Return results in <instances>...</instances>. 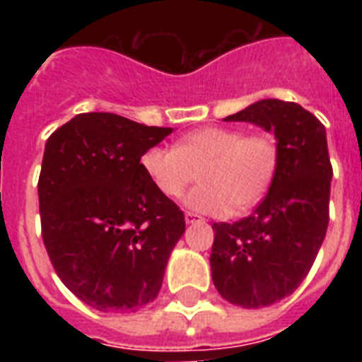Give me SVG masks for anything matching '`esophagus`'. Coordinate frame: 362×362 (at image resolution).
Returning a JSON list of instances; mask_svg holds the SVG:
<instances>
[{
  "mask_svg": "<svg viewBox=\"0 0 362 362\" xmlns=\"http://www.w3.org/2000/svg\"><path fill=\"white\" fill-rule=\"evenodd\" d=\"M197 221H204L199 214H193V212H186V223H197Z\"/></svg>",
  "mask_w": 362,
  "mask_h": 362,
  "instance_id": "obj_1",
  "label": "esophagus"
}]
</instances>
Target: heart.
Returning a JSON list of instances; mask_svg holds the SVG:
<instances>
[{
    "instance_id": "obj_1",
    "label": "heart",
    "mask_w": 362,
    "mask_h": 362,
    "mask_svg": "<svg viewBox=\"0 0 362 362\" xmlns=\"http://www.w3.org/2000/svg\"><path fill=\"white\" fill-rule=\"evenodd\" d=\"M148 180L161 195L178 199L199 173L201 186L186 199L201 214H242L261 203L278 170V144L267 133L244 135L233 127H201L175 148L153 146L142 153Z\"/></svg>"
}]
</instances>
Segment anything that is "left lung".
<instances>
[{"label": "left lung", "instance_id": "left-lung-1", "mask_svg": "<svg viewBox=\"0 0 362 362\" xmlns=\"http://www.w3.org/2000/svg\"><path fill=\"white\" fill-rule=\"evenodd\" d=\"M226 122L259 125L278 144V170L253 214L212 226L218 293L242 308H263L303 284L325 238L332 180L325 125L280 99H261Z\"/></svg>", "mask_w": 362, "mask_h": 362}]
</instances>
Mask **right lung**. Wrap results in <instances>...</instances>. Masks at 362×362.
Wrapping results in <instances>:
<instances>
[{
	"instance_id": "add662e5",
	"label": "right lung",
	"mask_w": 362,
	"mask_h": 362,
	"mask_svg": "<svg viewBox=\"0 0 362 362\" xmlns=\"http://www.w3.org/2000/svg\"><path fill=\"white\" fill-rule=\"evenodd\" d=\"M173 127L84 112L48 136L39 176L42 242L59 280L101 312L158 297L184 212L148 180L142 153Z\"/></svg>"
}]
</instances>
